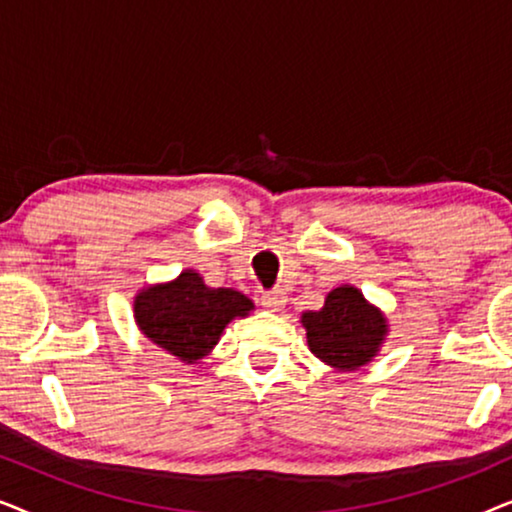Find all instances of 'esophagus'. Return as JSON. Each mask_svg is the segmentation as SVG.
Returning a JSON list of instances; mask_svg holds the SVG:
<instances>
[{
    "label": "esophagus",
    "instance_id": "1",
    "mask_svg": "<svg viewBox=\"0 0 512 512\" xmlns=\"http://www.w3.org/2000/svg\"><path fill=\"white\" fill-rule=\"evenodd\" d=\"M261 303H263V307H268V310L279 312V310H284L286 303H289V296H286L282 289H275V291L265 293V296L261 298Z\"/></svg>",
    "mask_w": 512,
    "mask_h": 512
}]
</instances>
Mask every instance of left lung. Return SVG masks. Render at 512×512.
Listing matches in <instances>:
<instances>
[{
  "label": "left lung",
  "instance_id": "8db88e82",
  "mask_svg": "<svg viewBox=\"0 0 512 512\" xmlns=\"http://www.w3.org/2000/svg\"><path fill=\"white\" fill-rule=\"evenodd\" d=\"M307 347L335 370L366 366L387 338V317L370 305L356 286H338L326 296L319 312H303Z\"/></svg>",
  "mask_w": 512,
  "mask_h": 512
}]
</instances>
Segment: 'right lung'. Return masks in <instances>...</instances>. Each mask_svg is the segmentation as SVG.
<instances>
[{
  "mask_svg": "<svg viewBox=\"0 0 512 512\" xmlns=\"http://www.w3.org/2000/svg\"><path fill=\"white\" fill-rule=\"evenodd\" d=\"M254 303L240 291L209 289L195 270L167 284L146 286L135 296V321L153 345L184 363L212 352L223 328L247 317Z\"/></svg>",
  "mask_w": 512,
  "mask_h": 512,
  "instance_id": "right-lung-1",
  "label": "right lung"
}]
</instances>
